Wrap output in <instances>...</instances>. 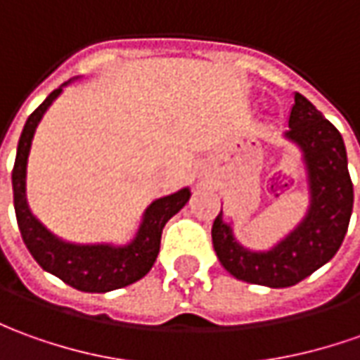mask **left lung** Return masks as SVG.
Segmentation results:
<instances>
[{
    "mask_svg": "<svg viewBox=\"0 0 360 360\" xmlns=\"http://www.w3.org/2000/svg\"><path fill=\"white\" fill-rule=\"evenodd\" d=\"M292 139L303 151L309 181L307 214L272 250L252 252L236 242L222 211L212 222V246L226 272L242 282L290 288L321 268L343 244L353 212V183L347 169L345 141L329 120L295 92L290 112Z\"/></svg>",
    "mask_w": 360,
    "mask_h": 360,
    "instance_id": "8db88e82",
    "label": "left lung"
}]
</instances>
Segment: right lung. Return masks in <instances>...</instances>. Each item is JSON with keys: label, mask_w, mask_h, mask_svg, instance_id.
I'll return each mask as SVG.
<instances>
[{"label": "right lung", "mask_w": 360, "mask_h": 360, "mask_svg": "<svg viewBox=\"0 0 360 360\" xmlns=\"http://www.w3.org/2000/svg\"><path fill=\"white\" fill-rule=\"evenodd\" d=\"M63 86L53 90L45 98V102L27 118L23 134L19 138L15 165L11 173L17 224H19L27 250L31 252V256L43 270L57 276L63 282L80 292H112V290L126 288L129 283L138 282L151 270V266L160 254L163 226L173 214H177L185 207V202L191 197V191L181 189L173 195L153 200L143 212V221L136 232V238L126 246L70 244L51 234L33 217V212L29 211V205H27V160H29L31 141L35 136L37 126L46 108L53 104V100L63 92Z\"/></svg>", "instance_id": "obj_1"}]
</instances>
